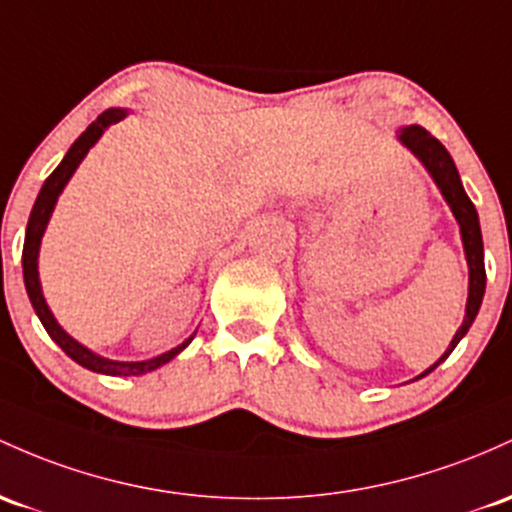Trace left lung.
<instances>
[{
  "label": "left lung",
  "mask_w": 512,
  "mask_h": 512,
  "mask_svg": "<svg viewBox=\"0 0 512 512\" xmlns=\"http://www.w3.org/2000/svg\"><path fill=\"white\" fill-rule=\"evenodd\" d=\"M396 138L403 148H408L415 157H418V162L425 167V172L430 174L432 182H435V187L440 189L442 199L447 201L454 221L459 223V235H462L466 267H469V296H466L462 325H459V330L454 333V338H452V342H449L445 355L437 359L432 367L425 369L423 374L415 376V379H423L425 374H430L432 369L440 367V364L445 362L449 355H452V350L459 345V340L469 333L471 323H474L476 313H479L481 301H484V291H486L484 240H481L479 213H476L474 204H471V199L466 196L464 187H462V179H459L457 165H454L452 155L447 153L445 145H442L437 138H432L423 126H415V123L413 126L398 128Z\"/></svg>",
  "instance_id": "left-lung-1"
}]
</instances>
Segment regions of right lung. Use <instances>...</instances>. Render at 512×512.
<instances>
[{"instance_id": "obj_1", "label": "right lung", "mask_w": 512, "mask_h": 512, "mask_svg": "<svg viewBox=\"0 0 512 512\" xmlns=\"http://www.w3.org/2000/svg\"><path fill=\"white\" fill-rule=\"evenodd\" d=\"M126 116H128V109H106L104 114H99L97 121L89 123L87 131H84L82 136L70 145V150L65 153L63 162L55 167L53 174H50L46 182H43L41 192H38V199H36V204H33L31 218H28V226H26L24 255H21L26 294H28V299H31V306H33V311H36L38 320H41L43 328H46V333L55 342H58L60 350H63L67 357L75 359L77 364H82V367L89 369V372L106 374V376H140V374L155 372L157 367H162V364H167L170 359L177 357L179 352H182L196 335L194 333L192 338L184 340L182 345L172 347V350L162 352V355H157V357L140 359V362H119V359H109V357L97 355V352H92L89 347H84L82 342H77L75 338H72L67 330H63V325L55 320L53 311H50L48 303H46V296H43L41 277H38V252H41L43 233H46L50 216H53L55 204H58V196L63 194V189L67 187V182H70V177L75 174L77 167H80V162L87 157L89 150L94 148V143L104 136L106 128H109L111 123L123 121Z\"/></svg>"}]
</instances>
